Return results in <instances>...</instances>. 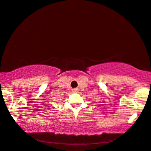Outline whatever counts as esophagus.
<instances>
[{"mask_svg":"<svg viewBox=\"0 0 151 151\" xmlns=\"http://www.w3.org/2000/svg\"><path fill=\"white\" fill-rule=\"evenodd\" d=\"M72 91H73V92H78V90H77V89H73Z\"/></svg>","mask_w":151,"mask_h":151,"instance_id":"esophagus-1","label":"esophagus"}]
</instances>
